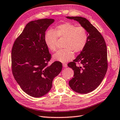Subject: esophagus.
Returning <instances> with one entry per match:
<instances>
[{
	"label": "esophagus",
	"instance_id": "1",
	"mask_svg": "<svg viewBox=\"0 0 120 120\" xmlns=\"http://www.w3.org/2000/svg\"><path fill=\"white\" fill-rule=\"evenodd\" d=\"M63 67H64V68L67 67V64H66V63H63Z\"/></svg>",
	"mask_w": 120,
	"mask_h": 120
}]
</instances>
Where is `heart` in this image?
I'll list each match as a JSON object with an SVG mask.
<instances>
[{
  "instance_id": "obj_1",
  "label": "heart",
  "mask_w": 120,
  "mask_h": 120,
  "mask_svg": "<svg viewBox=\"0 0 120 120\" xmlns=\"http://www.w3.org/2000/svg\"><path fill=\"white\" fill-rule=\"evenodd\" d=\"M58 38H65L63 44L65 48L59 50L53 58L61 62H66L73 58L74 52L79 53L84 49L87 44L88 34L83 26L65 22L56 26L53 30H48L45 34V43L51 51H55L57 49Z\"/></svg>"
}]
</instances>
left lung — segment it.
<instances>
[{
	"instance_id": "1",
	"label": "left lung",
	"mask_w": 120,
	"mask_h": 120,
	"mask_svg": "<svg viewBox=\"0 0 120 120\" xmlns=\"http://www.w3.org/2000/svg\"><path fill=\"white\" fill-rule=\"evenodd\" d=\"M66 18L79 22L87 32L88 40L85 48L68 64L74 72V78L69 82L70 87L79 94H87L95 90L105 76L108 68L107 46L100 33L85 18Z\"/></svg>"
}]
</instances>
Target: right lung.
Segmentation results:
<instances>
[{"label": "right lung", "mask_w": 120, "mask_h": 120, "mask_svg": "<svg viewBox=\"0 0 120 120\" xmlns=\"http://www.w3.org/2000/svg\"><path fill=\"white\" fill-rule=\"evenodd\" d=\"M54 21L45 18L29 22L12 48L13 76L22 90L32 97H41L49 91L53 79L62 69L59 61L48 65L51 55L44 37L46 30Z\"/></svg>", "instance_id": "obj_1"}]
</instances>
